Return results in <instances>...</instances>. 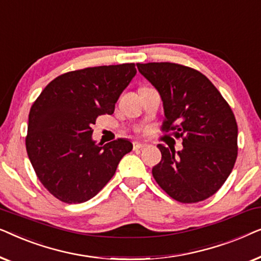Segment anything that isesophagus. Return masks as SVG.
I'll use <instances>...</instances> for the list:
<instances>
[{
  "label": "esophagus",
  "mask_w": 261,
  "mask_h": 261,
  "mask_svg": "<svg viewBox=\"0 0 261 261\" xmlns=\"http://www.w3.org/2000/svg\"><path fill=\"white\" fill-rule=\"evenodd\" d=\"M144 147H146V145L142 144V142H134V144H133L134 151H138V149H142Z\"/></svg>",
  "instance_id": "34e87169"
}]
</instances>
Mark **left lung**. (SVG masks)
<instances>
[{
    "instance_id": "obj_1",
    "label": "left lung",
    "mask_w": 261,
    "mask_h": 261,
    "mask_svg": "<svg viewBox=\"0 0 261 261\" xmlns=\"http://www.w3.org/2000/svg\"><path fill=\"white\" fill-rule=\"evenodd\" d=\"M137 66L162 97V130L183 139L178 152L158 145L162 160L152 169L153 177L178 202L204 201L227 180L238 156V124L229 105L191 67L174 63Z\"/></svg>"
}]
</instances>
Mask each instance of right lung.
<instances>
[{
    "label": "right lung",
    "mask_w": 261,
    "mask_h": 261,
    "mask_svg": "<svg viewBox=\"0 0 261 261\" xmlns=\"http://www.w3.org/2000/svg\"><path fill=\"white\" fill-rule=\"evenodd\" d=\"M137 73L133 63L95 66L60 74L46 85L28 116L26 149L39 180L69 204L87 202L105 188L133 148L117 139L92 140V124L113 114Z\"/></svg>",
    "instance_id": "right-lung-1"
}]
</instances>
